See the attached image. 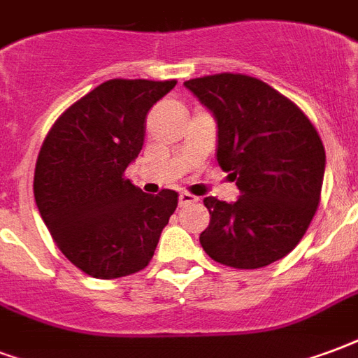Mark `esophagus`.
<instances>
[{
	"instance_id": "esophagus-1",
	"label": "esophagus",
	"mask_w": 358,
	"mask_h": 358,
	"mask_svg": "<svg viewBox=\"0 0 358 358\" xmlns=\"http://www.w3.org/2000/svg\"><path fill=\"white\" fill-rule=\"evenodd\" d=\"M192 202H196V198L189 194V192H181L179 194V206H187V204H192Z\"/></svg>"
}]
</instances>
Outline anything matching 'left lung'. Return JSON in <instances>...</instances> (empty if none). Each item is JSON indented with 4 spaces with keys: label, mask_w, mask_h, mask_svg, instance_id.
<instances>
[{
    "label": "left lung",
    "mask_w": 358,
    "mask_h": 358,
    "mask_svg": "<svg viewBox=\"0 0 358 358\" xmlns=\"http://www.w3.org/2000/svg\"><path fill=\"white\" fill-rule=\"evenodd\" d=\"M185 87L217 122V162L231 171L236 202L204 198L210 225L200 244L213 262L262 268L303 238L320 202L326 154L315 125L257 78L215 74Z\"/></svg>",
    "instance_id": "8db88e82"
}]
</instances>
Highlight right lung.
<instances>
[{"label":"right lung","instance_id":"1","mask_svg":"<svg viewBox=\"0 0 358 358\" xmlns=\"http://www.w3.org/2000/svg\"><path fill=\"white\" fill-rule=\"evenodd\" d=\"M176 83H101L55 122L41 145L36 206L66 259L93 278L147 267L176 211V190L145 194L124 177L143 148L148 110Z\"/></svg>","mask_w":358,"mask_h":358}]
</instances>
